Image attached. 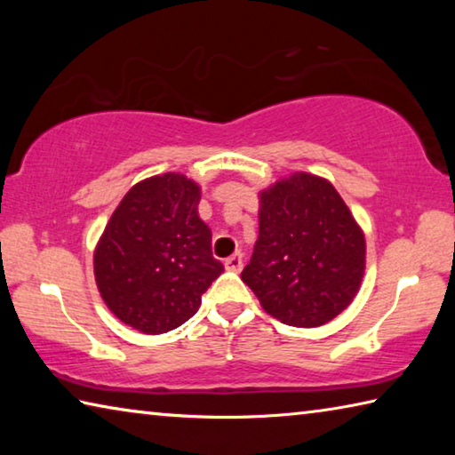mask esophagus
Returning <instances> with one entry per match:
<instances>
[{
  "instance_id": "obj_1",
  "label": "esophagus",
  "mask_w": 455,
  "mask_h": 455,
  "mask_svg": "<svg viewBox=\"0 0 455 455\" xmlns=\"http://www.w3.org/2000/svg\"><path fill=\"white\" fill-rule=\"evenodd\" d=\"M243 265H244V259H243L241 252H238V255L228 257V259L225 260V267H227V271H233V273H238V271H241Z\"/></svg>"
}]
</instances>
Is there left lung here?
Wrapping results in <instances>:
<instances>
[{"label": "left lung", "instance_id": "left-lung-1", "mask_svg": "<svg viewBox=\"0 0 455 455\" xmlns=\"http://www.w3.org/2000/svg\"><path fill=\"white\" fill-rule=\"evenodd\" d=\"M363 271V233L333 184L299 172L260 192L259 241L241 279L268 315L325 325L357 295Z\"/></svg>", "mask_w": 455, "mask_h": 455}]
</instances>
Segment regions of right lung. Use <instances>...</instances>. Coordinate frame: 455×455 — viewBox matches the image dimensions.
<instances>
[{
  "mask_svg": "<svg viewBox=\"0 0 455 455\" xmlns=\"http://www.w3.org/2000/svg\"><path fill=\"white\" fill-rule=\"evenodd\" d=\"M198 184L168 172L134 184L94 252L96 284L120 321L158 335L198 311L225 271L212 257L211 228L198 219Z\"/></svg>",
  "mask_w": 455,
  "mask_h": 455,
  "instance_id": "right-lung-1",
  "label": "right lung"
}]
</instances>
